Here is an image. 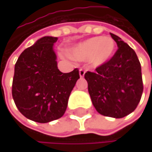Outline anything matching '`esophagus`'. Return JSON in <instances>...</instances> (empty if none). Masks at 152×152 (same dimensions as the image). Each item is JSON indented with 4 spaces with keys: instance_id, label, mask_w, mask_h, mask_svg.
<instances>
[{
    "instance_id": "1",
    "label": "esophagus",
    "mask_w": 152,
    "mask_h": 152,
    "mask_svg": "<svg viewBox=\"0 0 152 152\" xmlns=\"http://www.w3.org/2000/svg\"><path fill=\"white\" fill-rule=\"evenodd\" d=\"M84 74H85V70L84 69H79V75L81 77H83L84 76Z\"/></svg>"
}]
</instances>
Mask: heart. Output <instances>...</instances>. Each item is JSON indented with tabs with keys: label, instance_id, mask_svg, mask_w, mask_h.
<instances>
[{
	"label": "heart",
	"instance_id": "obj_1",
	"mask_svg": "<svg viewBox=\"0 0 152 152\" xmlns=\"http://www.w3.org/2000/svg\"><path fill=\"white\" fill-rule=\"evenodd\" d=\"M115 51V42L111 37H93L76 44L70 49V55L77 61H87L92 66L107 62Z\"/></svg>",
	"mask_w": 152,
	"mask_h": 152
}]
</instances>
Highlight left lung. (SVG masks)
I'll return each mask as SVG.
<instances>
[{"label": "left lung", "mask_w": 152, "mask_h": 152, "mask_svg": "<svg viewBox=\"0 0 152 152\" xmlns=\"http://www.w3.org/2000/svg\"><path fill=\"white\" fill-rule=\"evenodd\" d=\"M118 49L106 63L84 78L94 107L100 114L123 118L138 106L142 91L141 64L136 52L121 39L110 33Z\"/></svg>", "instance_id": "1"}]
</instances>
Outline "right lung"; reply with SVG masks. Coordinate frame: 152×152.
<instances>
[{
    "instance_id": "right-lung-1",
    "label": "right lung",
    "mask_w": 152,
    "mask_h": 152,
    "mask_svg": "<svg viewBox=\"0 0 152 152\" xmlns=\"http://www.w3.org/2000/svg\"><path fill=\"white\" fill-rule=\"evenodd\" d=\"M54 37H43L26 48L15 65L12 97L27 119L46 123L61 118L68 106L71 91L80 78L75 69L69 73L58 69L53 49Z\"/></svg>"
}]
</instances>
